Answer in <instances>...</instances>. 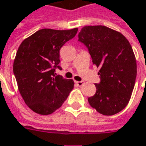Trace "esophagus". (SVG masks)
<instances>
[{
    "label": "esophagus",
    "instance_id": "esophagus-1",
    "mask_svg": "<svg viewBox=\"0 0 146 146\" xmlns=\"http://www.w3.org/2000/svg\"><path fill=\"white\" fill-rule=\"evenodd\" d=\"M75 84L78 85V86H82L84 84V82L83 81H75Z\"/></svg>",
    "mask_w": 146,
    "mask_h": 146
}]
</instances>
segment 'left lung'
Masks as SVG:
<instances>
[{"mask_svg": "<svg viewBox=\"0 0 146 146\" xmlns=\"http://www.w3.org/2000/svg\"><path fill=\"white\" fill-rule=\"evenodd\" d=\"M100 68V83L96 93L89 97L90 106L103 115H113L124 110L130 100L137 74V65L132 46L119 32L105 26H85L78 33Z\"/></svg>", "mask_w": 146, "mask_h": 146, "instance_id": "obj_1", "label": "left lung"}]
</instances>
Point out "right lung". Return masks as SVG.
I'll use <instances>...</instances> for the list:
<instances>
[{
	"instance_id": "right-lung-1",
	"label": "right lung",
	"mask_w": 146,
	"mask_h": 146,
	"mask_svg": "<svg viewBox=\"0 0 146 146\" xmlns=\"http://www.w3.org/2000/svg\"><path fill=\"white\" fill-rule=\"evenodd\" d=\"M70 30L41 29L22 41L17 52L13 73L18 90L33 112L48 115L55 112L73 90V79L55 76L60 62L59 50L77 34Z\"/></svg>"
}]
</instances>
